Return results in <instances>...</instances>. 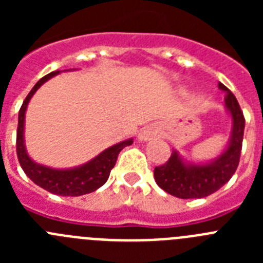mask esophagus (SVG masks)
Segmentation results:
<instances>
[{"mask_svg":"<svg viewBox=\"0 0 263 263\" xmlns=\"http://www.w3.org/2000/svg\"><path fill=\"white\" fill-rule=\"evenodd\" d=\"M158 133H159V132H158L157 126H146L139 132L138 138L141 139V141H147V139L158 137Z\"/></svg>","mask_w":263,"mask_h":263,"instance_id":"esophagus-1","label":"esophagus"}]
</instances>
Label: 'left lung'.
<instances>
[{
    "instance_id": "8db88e82",
    "label": "left lung",
    "mask_w": 263,
    "mask_h": 263,
    "mask_svg": "<svg viewBox=\"0 0 263 263\" xmlns=\"http://www.w3.org/2000/svg\"><path fill=\"white\" fill-rule=\"evenodd\" d=\"M218 88L225 92V105L233 118L231 142L221 157L213 163L185 166L178 153L174 152L166 163L155 167V182L163 191L173 196L180 199L210 196L229 182L240 163L245 117L231 90L221 83H218Z\"/></svg>"
}]
</instances>
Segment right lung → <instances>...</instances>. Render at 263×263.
Returning <instances> with one entry per match:
<instances>
[{
	"mask_svg": "<svg viewBox=\"0 0 263 263\" xmlns=\"http://www.w3.org/2000/svg\"><path fill=\"white\" fill-rule=\"evenodd\" d=\"M59 71H53L48 75L43 76L41 80L34 85L30 93L27 95L22 106L18 113V127H17V157L20 164L27 176L31 179L36 185L42 187L51 194L60 195V196H80V195L90 194L96 191L108 180L110 170L115 167L118 154L125 146L132 145V139L117 143L106 148L95 159L88 162L84 166L72 170H53L50 167L41 166L32 162L29 158L23 143V124H25V111L27 104L35 90L41 87L45 81L52 76L58 75Z\"/></svg>",
	"mask_w": 263,
	"mask_h": 263,
	"instance_id": "1",
	"label": "right lung"
}]
</instances>
